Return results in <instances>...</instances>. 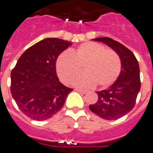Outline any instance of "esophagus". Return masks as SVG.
<instances>
[{
	"instance_id": "34e87169",
	"label": "esophagus",
	"mask_w": 153,
	"mask_h": 153,
	"mask_svg": "<svg viewBox=\"0 0 153 153\" xmlns=\"http://www.w3.org/2000/svg\"><path fill=\"white\" fill-rule=\"evenodd\" d=\"M75 90L76 91H79V92H82L83 94H85V93H87V90H84V89H81V88H75Z\"/></svg>"
}]
</instances>
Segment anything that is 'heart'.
<instances>
[{
    "mask_svg": "<svg viewBox=\"0 0 153 153\" xmlns=\"http://www.w3.org/2000/svg\"><path fill=\"white\" fill-rule=\"evenodd\" d=\"M85 73L72 80V84L79 87L100 88L110 87L117 80L122 71V62L118 54L111 49L97 42H85L69 54L60 53L56 60V70L60 79L68 83L81 71Z\"/></svg>",
    "mask_w": 153,
    "mask_h": 153,
    "instance_id": "heart-1",
    "label": "heart"
}]
</instances>
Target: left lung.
<instances>
[{
	"label": "left lung",
	"mask_w": 153,
	"mask_h": 153,
	"mask_svg": "<svg viewBox=\"0 0 153 153\" xmlns=\"http://www.w3.org/2000/svg\"><path fill=\"white\" fill-rule=\"evenodd\" d=\"M94 41L107 44L119 55L122 71L117 80L105 90L97 91V102L90 105V110L105 120H117L131 111L140 88V68L132 51L123 44L109 37H99Z\"/></svg>",
	"instance_id": "1"
}]
</instances>
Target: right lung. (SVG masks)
<instances>
[{"label": "right lung", "mask_w": 153, "mask_h": 153, "mask_svg": "<svg viewBox=\"0 0 153 153\" xmlns=\"http://www.w3.org/2000/svg\"><path fill=\"white\" fill-rule=\"evenodd\" d=\"M71 42L46 38L29 47L10 73V92L19 109L36 121L51 118L62 109L73 89L59 82L56 60Z\"/></svg>", "instance_id": "right-lung-1"}]
</instances>
